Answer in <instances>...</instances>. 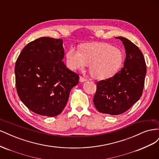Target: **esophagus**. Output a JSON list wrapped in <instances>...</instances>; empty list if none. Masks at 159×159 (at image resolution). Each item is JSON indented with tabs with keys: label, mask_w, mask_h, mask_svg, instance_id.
Masks as SVG:
<instances>
[{
	"label": "esophagus",
	"mask_w": 159,
	"mask_h": 159,
	"mask_svg": "<svg viewBox=\"0 0 159 159\" xmlns=\"http://www.w3.org/2000/svg\"><path fill=\"white\" fill-rule=\"evenodd\" d=\"M88 81V80L86 79V78H84V77H82V76H81L80 78V82H84V81Z\"/></svg>",
	"instance_id": "obj_1"
}]
</instances>
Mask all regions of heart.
<instances>
[{"label": "heart", "instance_id": "b5f03b06", "mask_svg": "<svg viewBox=\"0 0 159 159\" xmlns=\"http://www.w3.org/2000/svg\"><path fill=\"white\" fill-rule=\"evenodd\" d=\"M65 57L66 64L71 70H83L89 65L91 75L97 80L113 76L121 68L124 60L121 50L102 42L84 44L80 51L71 47Z\"/></svg>", "mask_w": 159, "mask_h": 159}]
</instances>
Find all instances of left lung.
<instances>
[{
    "label": "left lung",
    "instance_id": "1",
    "mask_svg": "<svg viewBox=\"0 0 159 159\" xmlns=\"http://www.w3.org/2000/svg\"><path fill=\"white\" fill-rule=\"evenodd\" d=\"M125 46L123 68L112 78L97 82L93 103L99 112L116 115L123 113L140 99L147 72L141 51L125 38L116 37Z\"/></svg>",
    "mask_w": 159,
    "mask_h": 159
}]
</instances>
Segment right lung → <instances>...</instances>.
<instances>
[{"label": "right lung", "mask_w": 159, "mask_h": 159, "mask_svg": "<svg viewBox=\"0 0 159 159\" xmlns=\"http://www.w3.org/2000/svg\"><path fill=\"white\" fill-rule=\"evenodd\" d=\"M64 56L63 40L50 37L30 42L19 55L14 69L17 93L34 113L57 116L78 85L79 75L67 68Z\"/></svg>", "instance_id": "add662e5"}]
</instances>
